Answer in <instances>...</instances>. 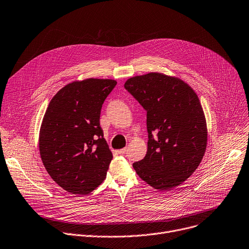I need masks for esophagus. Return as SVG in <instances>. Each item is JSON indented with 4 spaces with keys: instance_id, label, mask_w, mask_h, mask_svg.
Returning <instances> with one entry per match:
<instances>
[{
    "instance_id": "1",
    "label": "esophagus",
    "mask_w": 249,
    "mask_h": 249,
    "mask_svg": "<svg viewBox=\"0 0 249 249\" xmlns=\"http://www.w3.org/2000/svg\"><path fill=\"white\" fill-rule=\"evenodd\" d=\"M126 151H127V148H123V149H120V150H118V153L120 155H124V154H126Z\"/></svg>"
}]
</instances>
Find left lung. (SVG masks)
Segmentation results:
<instances>
[{
  "label": "left lung",
  "instance_id": "8db88e82",
  "mask_svg": "<svg viewBox=\"0 0 249 249\" xmlns=\"http://www.w3.org/2000/svg\"><path fill=\"white\" fill-rule=\"evenodd\" d=\"M125 89L147 111L144 159L133 163L139 177L155 189L169 190L199 166L207 145L203 109L184 81L161 73L128 79Z\"/></svg>",
  "mask_w": 249,
  "mask_h": 249
}]
</instances>
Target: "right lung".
Returning <instances> with one entry per match:
<instances>
[{"label":"right lung","mask_w":249,"mask_h":249,"mask_svg":"<svg viewBox=\"0 0 249 249\" xmlns=\"http://www.w3.org/2000/svg\"><path fill=\"white\" fill-rule=\"evenodd\" d=\"M117 82L86 79L63 87L50 101L40 129L44 166L73 194H88L106 178L113 158L100 126V113Z\"/></svg>","instance_id":"1"}]
</instances>
